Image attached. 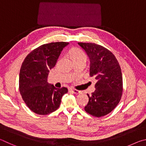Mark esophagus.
<instances>
[{"label":"esophagus","mask_w":146,"mask_h":146,"mask_svg":"<svg viewBox=\"0 0 146 146\" xmlns=\"http://www.w3.org/2000/svg\"><path fill=\"white\" fill-rule=\"evenodd\" d=\"M70 92L73 93V94H80L81 92V91L76 90V89H70Z\"/></svg>","instance_id":"esophagus-1"}]
</instances>
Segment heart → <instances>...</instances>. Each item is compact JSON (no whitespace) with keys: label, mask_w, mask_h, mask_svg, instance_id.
Masks as SVG:
<instances>
[{"label":"heart","mask_w":146,"mask_h":146,"mask_svg":"<svg viewBox=\"0 0 146 146\" xmlns=\"http://www.w3.org/2000/svg\"><path fill=\"white\" fill-rule=\"evenodd\" d=\"M69 54H70L73 61L81 58H86L85 54L79 48H73V49H72L69 52Z\"/></svg>","instance_id":"b5f03b06"}]
</instances>
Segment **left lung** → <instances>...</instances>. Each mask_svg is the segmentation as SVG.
<instances>
[{"mask_svg": "<svg viewBox=\"0 0 146 146\" xmlns=\"http://www.w3.org/2000/svg\"><path fill=\"white\" fill-rule=\"evenodd\" d=\"M90 59V76L96 80V90L87 94L89 101L85 110L101 117L113 110L121 99L123 82L121 68L111 51L94 43H78Z\"/></svg>", "mask_w": 146, "mask_h": 146, "instance_id": "left-lung-1", "label": "left lung"}]
</instances>
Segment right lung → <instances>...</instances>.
Here are the masks:
<instances>
[{
	"label": "right lung",
	"mask_w": 146,
	"mask_h": 146,
	"mask_svg": "<svg viewBox=\"0 0 146 146\" xmlns=\"http://www.w3.org/2000/svg\"><path fill=\"white\" fill-rule=\"evenodd\" d=\"M68 42L46 43L31 51L23 61L19 74V90L23 100L31 110L38 115L56 111L65 87L56 88L47 82L49 70L55 66L63 48Z\"/></svg>",
	"instance_id": "right-lung-1"
}]
</instances>
